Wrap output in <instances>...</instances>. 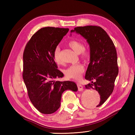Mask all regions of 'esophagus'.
<instances>
[{"label": "esophagus", "instance_id": "1", "mask_svg": "<svg viewBox=\"0 0 135 135\" xmlns=\"http://www.w3.org/2000/svg\"><path fill=\"white\" fill-rule=\"evenodd\" d=\"M77 86H78V89L79 91H82L83 89V86L80 84V83L78 82L77 83Z\"/></svg>", "mask_w": 135, "mask_h": 135}]
</instances>
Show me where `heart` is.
<instances>
[{
  "instance_id": "heart-1",
  "label": "heart",
  "mask_w": 135,
  "mask_h": 135,
  "mask_svg": "<svg viewBox=\"0 0 135 135\" xmlns=\"http://www.w3.org/2000/svg\"><path fill=\"white\" fill-rule=\"evenodd\" d=\"M68 45L74 52L79 54L81 59L86 60L90 54L89 48L84 46L83 43L77 40H71L68 43ZM60 47H56L53 51V59L56 64L60 65L62 64V60L60 57ZM85 71V67L82 64H76L71 65L64 70V73L67 77L69 78L79 79Z\"/></svg>"
}]
</instances>
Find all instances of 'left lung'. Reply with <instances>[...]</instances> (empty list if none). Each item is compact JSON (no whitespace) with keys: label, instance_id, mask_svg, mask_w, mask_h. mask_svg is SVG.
<instances>
[{"label":"left lung","instance_id":"8db88e82","mask_svg":"<svg viewBox=\"0 0 135 135\" xmlns=\"http://www.w3.org/2000/svg\"><path fill=\"white\" fill-rule=\"evenodd\" d=\"M74 31L84 37L90 46V63L85 79L91 81V84L85 85V87L98 91L100 101L96 107H99L113 93L118 75L116 49L107 32L99 26L78 27L71 32Z\"/></svg>","mask_w":135,"mask_h":135}]
</instances>
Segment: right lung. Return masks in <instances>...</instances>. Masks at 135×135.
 <instances>
[{
  "instance_id": "obj_1",
  "label": "right lung",
  "mask_w": 135,
  "mask_h": 135,
  "mask_svg": "<svg viewBox=\"0 0 135 135\" xmlns=\"http://www.w3.org/2000/svg\"><path fill=\"white\" fill-rule=\"evenodd\" d=\"M68 31L42 28L33 34L24 49L22 78L31 103L42 114H52L58 110L64 91L78 90L74 82L54 81L64 74L57 69L53 51Z\"/></svg>"
}]
</instances>
